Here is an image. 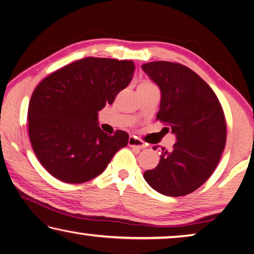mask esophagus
<instances>
[{
    "instance_id": "obj_1",
    "label": "esophagus",
    "mask_w": 254,
    "mask_h": 254,
    "mask_svg": "<svg viewBox=\"0 0 254 254\" xmlns=\"http://www.w3.org/2000/svg\"><path fill=\"white\" fill-rule=\"evenodd\" d=\"M128 145H130L131 147H135V148H138V150H142V148L145 147L146 145L144 144L140 138H137L135 136H130L128 137Z\"/></svg>"
}]
</instances>
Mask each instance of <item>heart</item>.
<instances>
[{
	"instance_id": "b5f03b06",
	"label": "heart",
	"mask_w": 254,
	"mask_h": 254,
	"mask_svg": "<svg viewBox=\"0 0 254 254\" xmlns=\"http://www.w3.org/2000/svg\"><path fill=\"white\" fill-rule=\"evenodd\" d=\"M151 87H155V86H154V84H152L151 82L144 81V82H141L140 84H138L137 89H142V88H151Z\"/></svg>"
}]
</instances>
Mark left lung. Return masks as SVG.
I'll use <instances>...</instances> for the list:
<instances>
[{
	"label": "left lung",
	"instance_id": "left-lung-1",
	"mask_svg": "<svg viewBox=\"0 0 254 254\" xmlns=\"http://www.w3.org/2000/svg\"><path fill=\"white\" fill-rule=\"evenodd\" d=\"M142 69L161 90L157 119L176 135L172 150L162 147L158 165L143 177L162 195H187L211 176L225 150L227 127L221 104L212 89L181 64L153 62L142 64Z\"/></svg>",
	"mask_w": 254,
	"mask_h": 254
}]
</instances>
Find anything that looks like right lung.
<instances>
[{
  "instance_id": "1",
  "label": "right lung",
  "mask_w": 254,
  "mask_h": 254,
  "mask_svg": "<svg viewBox=\"0 0 254 254\" xmlns=\"http://www.w3.org/2000/svg\"><path fill=\"white\" fill-rule=\"evenodd\" d=\"M132 61L88 57L49 74L35 89L28 106V133L38 161L68 184L92 180L114 154L127 146L128 134L108 135L98 112L131 82Z\"/></svg>"
}]
</instances>
